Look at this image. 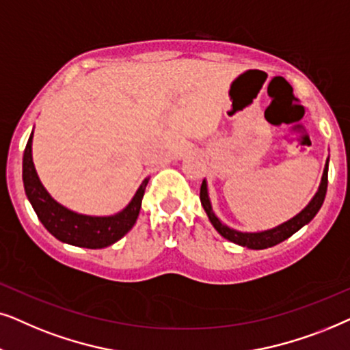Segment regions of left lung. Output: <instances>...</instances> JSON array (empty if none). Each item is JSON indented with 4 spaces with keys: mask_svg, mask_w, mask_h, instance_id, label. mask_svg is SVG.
I'll list each match as a JSON object with an SVG mask.
<instances>
[{
    "mask_svg": "<svg viewBox=\"0 0 350 350\" xmlns=\"http://www.w3.org/2000/svg\"><path fill=\"white\" fill-rule=\"evenodd\" d=\"M328 161L325 165L323 170V176H321V183L319 187V192L315 193V197L310 200V203L302 209L299 214H296L295 217L290 219V221L283 222L282 226L275 227V229L270 230H264V232H254V234H248V232H239L227 227L226 224H222L219 219L216 217V214L213 213L211 208V202H209L208 197V187H206V180L202 183V189H200V200H202V204L206 211L209 221L214 226L219 234H221L224 239H227L229 241H234V243L240 245V246H246L250 250H264V248H270V246H275L282 241H285L286 239H290L293 234H296L301 227H304L306 224H309L312 219L315 217V214L319 213V209L323 204L325 195H327V187H328Z\"/></svg>",
    "mask_w": 350,
    "mask_h": 350,
    "instance_id": "left-lung-1",
    "label": "left lung"
}]
</instances>
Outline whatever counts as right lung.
<instances>
[{
	"mask_svg": "<svg viewBox=\"0 0 350 350\" xmlns=\"http://www.w3.org/2000/svg\"><path fill=\"white\" fill-rule=\"evenodd\" d=\"M31 139H33V133L30 134L29 142L23 150V187H25V193L36 216L49 234H53L55 239L64 243L99 250L113 245L133 229L139 211H141L142 197L148 184V178L144 179L128 206L115 216H85V214L73 213L55 202L40 183L33 158H31Z\"/></svg>",
	"mask_w": 350,
	"mask_h": 350,
	"instance_id": "add662e5",
	"label": "right lung"
}]
</instances>
